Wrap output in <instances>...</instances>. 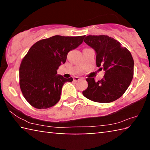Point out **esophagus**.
Wrapping results in <instances>:
<instances>
[{
	"mask_svg": "<svg viewBox=\"0 0 150 150\" xmlns=\"http://www.w3.org/2000/svg\"><path fill=\"white\" fill-rule=\"evenodd\" d=\"M81 79H83V78L79 77H75L73 78V81H79Z\"/></svg>",
	"mask_w": 150,
	"mask_h": 150,
	"instance_id": "obj_1",
	"label": "esophagus"
}]
</instances>
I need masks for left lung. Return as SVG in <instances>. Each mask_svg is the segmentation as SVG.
<instances>
[{"mask_svg": "<svg viewBox=\"0 0 150 150\" xmlns=\"http://www.w3.org/2000/svg\"><path fill=\"white\" fill-rule=\"evenodd\" d=\"M84 42L95 50L96 65L105 71L100 81L87 78L86 98L108 103L117 100L128 88L134 75V59L130 52L117 40L108 35H87Z\"/></svg>", "mask_w": 150, "mask_h": 150, "instance_id": "obj_1", "label": "left lung"}]
</instances>
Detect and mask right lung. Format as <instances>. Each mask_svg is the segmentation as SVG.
<instances>
[{"label":"right lung","mask_w":150,"mask_h":150,"mask_svg":"<svg viewBox=\"0 0 150 150\" xmlns=\"http://www.w3.org/2000/svg\"><path fill=\"white\" fill-rule=\"evenodd\" d=\"M85 37L56 35L30 48L20 64V87L32 106L44 109L59 102L63 85L73 78H64L57 74V70L65 63L68 52L79 47Z\"/></svg>","instance_id":"obj_1"}]
</instances>
